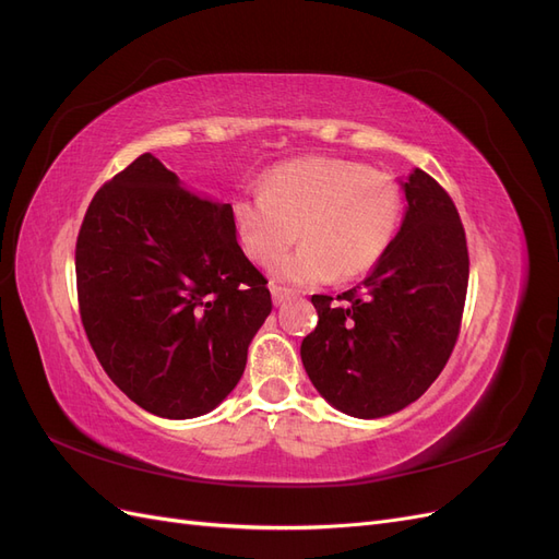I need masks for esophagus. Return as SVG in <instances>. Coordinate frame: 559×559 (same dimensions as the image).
<instances>
[{
    "label": "esophagus",
    "instance_id": "obj_1",
    "mask_svg": "<svg viewBox=\"0 0 559 559\" xmlns=\"http://www.w3.org/2000/svg\"><path fill=\"white\" fill-rule=\"evenodd\" d=\"M270 294H273V302H275V306H282V302H286V300H289V298L294 296L292 289H284V286H277V284L270 286Z\"/></svg>",
    "mask_w": 559,
    "mask_h": 559
}]
</instances>
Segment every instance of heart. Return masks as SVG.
Segmentation results:
<instances>
[{"label":"heart","instance_id":"heart-1","mask_svg":"<svg viewBox=\"0 0 559 559\" xmlns=\"http://www.w3.org/2000/svg\"><path fill=\"white\" fill-rule=\"evenodd\" d=\"M401 216L403 193L392 177L329 156L282 163L261 193L230 202L235 240L253 263H275L300 230L306 245L275 267L292 284L364 277L386 257Z\"/></svg>","mask_w":559,"mask_h":559}]
</instances>
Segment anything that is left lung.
I'll return each mask as SVG.
<instances>
[{
	"label": "left lung",
	"mask_w": 559,
	"mask_h": 559,
	"mask_svg": "<svg viewBox=\"0 0 559 559\" xmlns=\"http://www.w3.org/2000/svg\"><path fill=\"white\" fill-rule=\"evenodd\" d=\"M405 214L386 257L345 292L312 296L317 329L300 359L335 411L376 419L403 411L441 376L460 335L468 249L450 195L419 167L399 181Z\"/></svg>",
	"instance_id": "left-lung-1"
}]
</instances>
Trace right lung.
<instances>
[{"mask_svg": "<svg viewBox=\"0 0 559 559\" xmlns=\"http://www.w3.org/2000/svg\"><path fill=\"white\" fill-rule=\"evenodd\" d=\"M235 240L230 205L151 154L99 189L76 240L83 329L111 382L151 415L212 413L273 310Z\"/></svg>", "mask_w": 559, "mask_h": 559, "instance_id": "1", "label": "right lung"}]
</instances>
